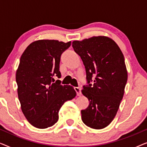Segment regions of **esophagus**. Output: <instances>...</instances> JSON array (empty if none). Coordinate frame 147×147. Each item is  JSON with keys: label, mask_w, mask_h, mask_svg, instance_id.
<instances>
[{"label": "esophagus", "mask_w": 147, "mask_h": 147, "mask_svg": "<svg viewBox=\"0 0 147 147\" xmlns=\"http://www.w3.org/2000/svg\"><path fill=\"white\" fill-rule=\"evenodd\" d=\"M75 90H76V94H77V96H81V94H82L81 88L76 87L75 88Z\"/></svg>", "instance_id": "34e87169"}]
</instances>
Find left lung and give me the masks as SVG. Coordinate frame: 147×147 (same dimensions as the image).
<instances>
[{"mask_svg":"<svg viewBox=\"0 0 147 147\" xmlns=\"http://www.w3.org/2000/svg\"><path fill=\"white\" fill-rule=\"evenodd\" d=\"M72 47L83 61L88 84L82 90L90 102L81 111L82 120L90 128L102 129L115 117L123 98L128 78L124 55L117 44L105 36L74 41Z\"/></svg>","mask_w":147,"mask_h":147,"instance_id":"left-lung-1","label":"left lung"}]
</instances>
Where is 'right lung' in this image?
<instances>
[{"label":"right lung","mask_w":147,"mask_h":147,"mask_svg":"<svg viewBox=\"0 0 147 147\" xmlns=\"http://www.w3.org/2000/svg\"><path fill=\"white\" fill-rule=\"evenodd\" d=\"M71 45L57 40H39L26 48L16 73L21 110L31 125L47 128L59 119L62 105L76 96L71 86L61 85L59 62L63 52Z\"/></svg>","instance_id":"1"}]
</instances>
